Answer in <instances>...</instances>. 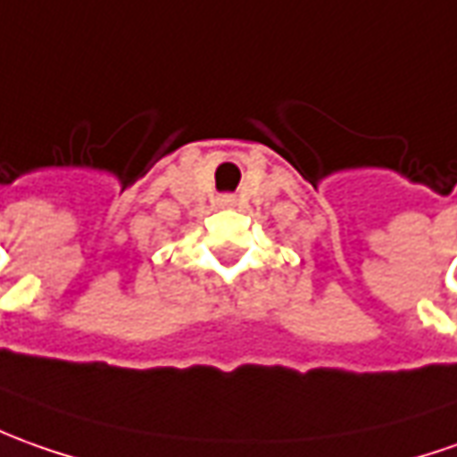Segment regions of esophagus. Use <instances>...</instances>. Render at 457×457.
Segmentation results:
<instances>
[{
  "instance_id": "obj_1",
  "label": "esophagus",
  "mask_w": 457,
  "mask_h": 457,
  "mask_svg": "<svg viewBox=\"0 0 457 457\" xmlns=\"http://www.w3.org/2000/svg\"><path fill=\"white\" fill-rule=\"evenodd\" d=\"M220 204H225V207H229V204H235V200H232L229 195H222V197H220Z\"/></svg>"
}]
</instances>
